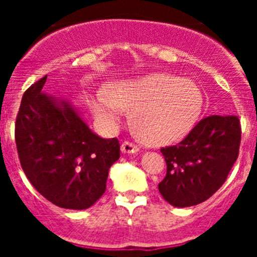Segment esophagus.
<instances>
[{
    "instance_id": "1",
    "label": "esophagus",
    "mask_w": 257,
    "mask_h": 257,
    "mask_svg": "<svg viewBox=\"0 0 257 257\" xmlns=\"http://www.w3.org/2000/svg\"><path fill=\"white\" fill-rule=\"evenodd\" d=\"M121 149L123 153H138L139 152V145L134 144L131 142H123Z\"/></svg>"
}]
</instances>
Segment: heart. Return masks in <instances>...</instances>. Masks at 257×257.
Here are the masks:
<instances>
[{"mask_svg":"<svg viewBox=\"0 0 257 257\" xmlns=\"http://www.w3.org/2000/svg\"><path fill=\"white\" fill-rule=\"evenodd\" d=\"M203 99L193 82L169 73H152L109 87L90 99L96 118L113 126L122 110H134L133 124L143 142L163 145L183 139L198 121Z\"/></svg>","mask_w":257,"mask_h":257,"instance_id":"b5f03b06","label":"heart"}]
</instances>
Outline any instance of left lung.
Wrapping results in <instances>:
<instances>
[{
  "label": "left lung",
  "instance_id": "1",
  "mask_svg": "<svg viewBox=\"0 0 257 257\" xmlns=\"http://www.w3.org/2000/svg\"><path fill=\"white\" fill-rule=\"evenodd\" d=\"M240 122L237 115H208L179 144L161 148L167 171L158 190L175 207L205 202L225 183L238 158Z\"/></svg>",
  "mask_w": 257,
  "mask_h": 257
}]
</instances>
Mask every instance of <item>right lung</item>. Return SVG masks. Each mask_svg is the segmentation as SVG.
Here are the masks:
<instances>
[{
    "label": "right lung",
    "mask_w": 257,
    "mask_h": 257,
    "mask_svg": "<svg viewBox=\"0 0 257 257\" xmlns=\"http://www.w3.org/2000/svg\"><path fill=\"white\" fill-rule=\"evenodd\" d=\"M47 76L24 92L15 122L22 169L40 194L70 210L91 207L119 158L117 138L95 135L69 103L42 92Z\"/></svg>",
    "instance_id": "right-lung-1"
}]
</instances>
